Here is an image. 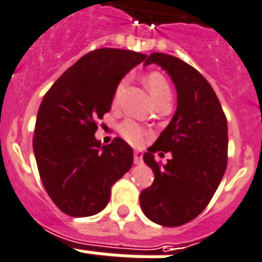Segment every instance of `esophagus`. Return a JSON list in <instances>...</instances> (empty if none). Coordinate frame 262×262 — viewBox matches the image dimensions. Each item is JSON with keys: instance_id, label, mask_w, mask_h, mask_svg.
<instances>
[{"instance_id": "esophagus-1", "label": "esophagus", "mask_w": 262, "mask_h": 262, "mask_svg": "<svg viewBox=\"0 0 262 262\" xmlns=\"http://www.w3.org/2000/svg\"><path fill=\"white\" fill-rule=\"evenodd\" d=\"M133 157H135L136 165H140V163L143 162V152H141L140 149H136L135 154H133Z\"/></svg>"}]
</instances>
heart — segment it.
I'll return each mask as SVG.
<instances>
[{
    "mask_svg": "<svg viewBox=\"0 0 262 262\" xmlns=\"http://www.w3.org/2000/svg\"><path fill=\"white\" fill-rule=\"evenodd\" d=\"M126 79L123 78L121 82L118 83L117 88H115V91H114V101L117 103L121 95H122L123 89L126 86ZM145 85L148 88L149 95L154 99L155 103L158 101H161V100L166 99V97H170V86H169V83H167L166 78L163 77L162 74L159 73H149L147 74V77H145ZM119 132H121V135L126 141H129L130 144L139 145L141 144L144 139L148 136V132L145 130L144 127L139 125L135 121H132V119H126V121H123L121 125H119Z\"/></svg>",
    "mask_w": 262,
    "mask_h": 262,
    "instance_id": "b5f03b06",
    "label": "heart"
}]
</instances>
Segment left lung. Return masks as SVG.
<instances>
[{
	"instance_id": "1",
	"label": "left lung",
	"mask_w": 262,
	"mask_h": 262,
	"mask_svg": "<svg viewBox=\"0 0 262 262\" xmlns=\"http://www.w3.org/2000/svg\"><path fill=\"white\" fill-rule=\"evenodd\" d=\"M152 63L170 75L177 110L143 157L155 179L140 193V206L154 223L179 227L201 214L219 188L228 159V126L213 88L198 70L165 53H151L145 64ZM169 150L172 159L159 165L153 154Z\"/></svg>"
}]
</instances>
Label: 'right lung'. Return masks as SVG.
<instances>
[{
    "label": "right lung",
    "mask_w": 262,
    "mask_h": 262,
    "mask_svg": "<svg viewBox=\"0 0 262 262\" xmlns=\"http://www.w3.org/2000/svg\"><path fill=\"white\" fill-rule=\"evenodd\" d=\"M147 55L101 48L78 60L56 81L38 110L33 148L48 195L71 217L97 214L111 187L133 165V149L122 139L101 145L97 121L111 110L119 81Z\"/></svg>",
    "instance_id": "obj_1"
}]
</instances>
